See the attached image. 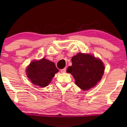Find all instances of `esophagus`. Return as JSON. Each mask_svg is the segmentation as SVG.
Listing matches in <instances>:
<instances>
[{"instance_id": "obj_1", "label": "esophagus", "mask_w": 127, "mask_h": 127, "mask_svg": "<svg viewBox=\"0 0 127 127\" xmlns=\"http://www.w3.org/2000/svg\"><path fill=\"white\" fill-rule=\"evenodd\" d=\"M66 71V68L61 69V72H62V73H65Z\"/></svg>"}]
</instances>
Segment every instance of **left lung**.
I'll return each mask as SVG.
<instances>
[{
  "label": "left lung",
  "instance_id": "obj_1",
  "mask_svg": "<svg viewBox=\"0 0 127 127\" xmlns=\"http://www.w3.org/2000/svg\"><path fill=\"white\" fill-rule=\"evenodd\" d=\"M72 65L66 72L75 79L77 86L84 91L94 87L104 73L103 64L91 55L78 53L72 58Z\"/></svg>",
  "mask_w": 127,
  "mask_h": 127
}]
</instances>
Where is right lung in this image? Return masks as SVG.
Masks as SVG:
<instances>
[{
	"instance_id": "add662e5",
	"label": "right lung",
	"mask_w": 127,
	"mask_h": 127,
	"mask_svg": "<svg viewBox=\"0 0 127 127\" xmlns=\"http://www.w3.org/2000/svg\"><path fill=\"white\" fill-rule=\"evenodd\" d=\"M58 72L54 63L45 58L33 61L27 69V74L31 82L41 87L47 86Z\"/></svg>"
}]
</instances>
